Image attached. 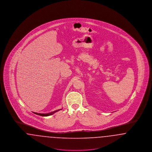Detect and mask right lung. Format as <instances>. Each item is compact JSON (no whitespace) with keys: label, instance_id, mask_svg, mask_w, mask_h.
<instances>
[{"label":"right lung","instance_id":"right-lung-1","mask_svg":"<svg viewBox=\"0 0 152 152\" xmlns=\"http://www.w3.org/2000/svg\"><path fill=\"white\" fill-rule=\"evenodd\" d=\"M62 109H58V110H55V111H53V112H50V113H35V112H34L35 114H36V115H39V116H51L52 115H53V113H56V112H57L58 111H59L60 110H61Z\"/></svg>","mask_w":152,"mask_h":152}]
</instances>
